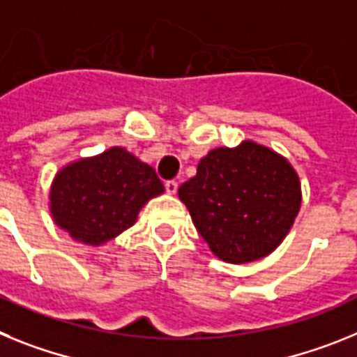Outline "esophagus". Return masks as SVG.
<instances>
[{"instance_id":"obj_1","label":"esophagus","mask_w":357,"mask_h":357,"mask_svg":"<svg viewBox=\"0 0 357 357\" xmlns=\"http://www.w3.org/2000/svg\"><path fill=\"white\" fill-rule=\"evenodd\" d=\"M165 190L169 192V194H176L178 192V183L174 181V179H170V181L165 183Z\"/></svg>"}]
</instances>
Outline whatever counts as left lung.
I'll use <instances>...</instances> for the list:
<instances>
[{"mask_svg":"<svg viewBox=\"0 0 357 357\" xmlns=\"http://www.w3.org/2000/svg\"><path fill=\"white\" fill-rule=\"evenodd\" d=\"M178 194L213 255L230 264L269 255L302 203L289 161L255 142L210 151Z\"/></svg>","mask_w":357,"mask_h":357,"instance_id":"obj_1","label":"left lung"}]
</instances>
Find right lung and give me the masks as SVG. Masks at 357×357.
<instances>
[{
  "instance_id": "add662e5",
  "label": "right lung",
  "mask_w": 357,
  "mask_h": 357,
  "mask_svg": "<svg viewBox=\"0 0 357 357\" xmlns=\"http://www.w3.org/2000/svg\"><path fill=\"white\" fill-rule=\"evenodd\" d=\"M161 192L153 167L113 147L64 167L52 185L50 210L71 237L98 246L131 228L142 206Z\"/></svg>"
}]
</instances>
